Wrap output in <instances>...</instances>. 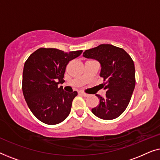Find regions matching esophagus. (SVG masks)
Returning <instances> with one entry per match:
<instances>
[{
    "label": "esophagus",
    "mask_w": 160,
    "mask_h": 160,
    "mask_svg": "<svg viewBox=\"0 0 160 160\" xmlns=\"http://www.w3.org/2000/svg\"><path fill=\"white\" fill-rule=\"evenodd\" d=\"M78 94H79V95H81L84 96V97H87V96H89L88 94L83 92H78Z\"/></svg>",
    "instance_id": "1"
}]
</instances>
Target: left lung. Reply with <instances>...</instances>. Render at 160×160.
<instances>
[{
  "mask_svg": "<svg viewBox=\"0 0 160 160\" xmlns=\"http://www.w3.org/2000/svg\"><path fill=\"white\" fill-rule=\"evenodd\" d=\"M87 58L95 59L101 65L100 76L103 78L105 98L96 95L99 104L92 108L96 117L105 120L119 117L130 101L135 86V71L132 59L122 48L100 44L83 53Z\"/></svg>",
  "mask_w": 160,
  "mask_h": 160,
  "instance_id": "8db88e82",
  "label": "left lung"
}]
</instances>
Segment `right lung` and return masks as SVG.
I'll use <instances>...</instances> for the list:
<instances>
[{
  "label": "right lung",
  "mask_w": 160,
  "mask_h": 160,
  "mask_svg": "<svg viewBox=\"0 0 160 160\" xmlns=\"http://www.w3.org/2000/svg\"><path fill=\"white\" fill-rule=\"evenodd\" d=\"M82 50L68 53L54 48H40L25 61L22 92L30 110L47 124H57L66 119L77 92H66L58 84L65 82V68Z\"/></svg>",
  "instance_id": "add662e5"
}]
</instances>
